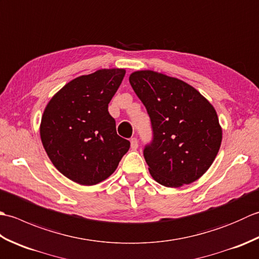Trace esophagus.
<instances>
[{"mask_svg":"<svg viewBox=\"0 0 259 259\" xmlns=\"http://www.w3.org/2000/svg\"><path fill=\"white\" fill-rule=\"evenodd\" d=\"M130 146H131V149H133V150H136L137 148H138V140H137V138H131Z\"/></svg>","mask_w":259,"mask_h":259,"instance_id":"34e87169","label":"esophagus"}]
</instances>
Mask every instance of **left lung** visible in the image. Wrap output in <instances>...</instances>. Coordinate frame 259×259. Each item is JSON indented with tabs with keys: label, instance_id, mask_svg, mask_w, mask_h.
I'll use <instances>...</instances> for the list:
<instances>
[{
	"label": "left lung",
	"instance_id": "8db88e82",
	"mask_svg": "<svg viewBox=\"0 0 259 259\" xmlns=\"http://www.w3.org/2000/svg\"><path fill=\"white\" fill-rule=\"evenodd\" d=\"M129 81L151 121L144 157L152 178L175 188L199 179L222 144L216 110L195 88L162 73L137 71Z\"/></svg>",
	"mask_w": 259,
	"mask_h": 259
}]
</instances>
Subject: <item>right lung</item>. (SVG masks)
I'll return each instance as SVG.
<instances>
[{
  "label": "right lung",
  "mask_w": 259,
  "mask_h": 259,
  "mask_svg": "<svg viewBox=\"0 0 259 259\" xmlns=\"http://www.w3.org/2000/svg\"><path fill=\"white\" fill-rule=\"evenodd\" d=\"M123 69H102L70 81L43 112V147L60 172L74 183L97 185L111 176L129 140L115 130L108 104L123 80Z\"/></svg>",
  "instance_id": "right-lung-1"
}]
</instances>
